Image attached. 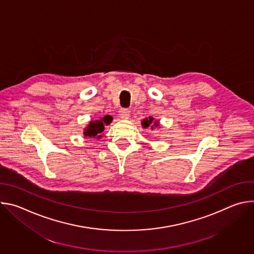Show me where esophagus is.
<instances>
[{"label":"esophagus","instance_id":"1","mask_svg":"<svg viewBox=\"0 0 254 254\" xmlns=\"http://www.w3.org/2000/svg\"><path fill=\"white\" fill-rule=\"evenodd\" d=\"M119 115L122 119H127L129 117V112L127 108H122V110L119 112Z\"/></svg>","mask_w":254,"mask_h":254}]
</instances>
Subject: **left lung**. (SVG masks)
<instances>
[{"label":"left lung","instance_id":"obj_1","mask_svg":"<svg viewBox=\"0 0 254 254\" xmlns=\"http://www.w3.org/2000/svg\"><path fill=\"white\" fill-rule=\"evenodd\" d=\"M153 123L154 124V125H152ZM141 125L143 126V127H151V128L153 129V128H154V126H155V127H158V126H159V123H158V122H155V121H154V118L150 117L149 119L143 120L142 123H141Z\"/></svg>","mask_w":254,"mask_h":254}]
</instances>
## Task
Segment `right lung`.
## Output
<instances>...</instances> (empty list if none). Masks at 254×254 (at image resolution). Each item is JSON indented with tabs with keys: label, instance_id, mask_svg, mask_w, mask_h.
<instances>
[{
	"label": "right lung",
	"instance_id": "right-lung-1",
	"mask_svg": "<svg viewBox=\"0 0 254 254\" xmlns=\"http://www.w3.org/2000/svg\"><path fill=\"white\" fill-rule=\"evenodd\" d=\"M112 117L110 116H105L104 118L97 120V121H92L88 125V127L84 129V135L89 136V137H96L100 138L101 137V132L104 129V125L111 124L112 122Z\"/></svg>",
	"mask_w": 254,
	"mask_h": 254
}]
</instances>
